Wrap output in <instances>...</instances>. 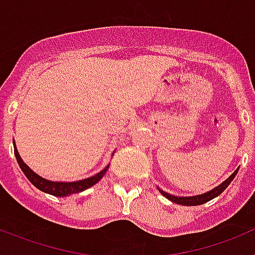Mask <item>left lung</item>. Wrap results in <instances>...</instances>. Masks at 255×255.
<instances>
[{
  "label": "left lung",
  "mask_w": 255,
  "mask_h": 255,
  "mask_svg": "<svg viewBox=\"0 0 255 255\" xmlns=\"http://www.w3.org/2000/svg\"><path fill=\"white\" fill-rule=\"evenodd\" d=\"M239 168H236L235 171H234V173L231 175V176L229 177V179L225 180L222 184H220L218 186H216L215 189H212V190L207 191V193H204V194H200V195H194V197H176V195H171L168 194V193H166V191L161 190V189L158 188V190L161 191V194L163 195V197L167 198L168 200H171V202H173V203L176 204H181V206H200V204H204L207 203V202H209L211 199H213V198L218 197V195L222 193V191L225 190V189L227 188V186L230 185V182L233 181L234 177L236 176V173H238Z\"/></svg>",
  "instance_id": "1"
}]
</instances>
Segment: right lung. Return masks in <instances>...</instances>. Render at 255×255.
<instances>
[{"label":"right lung","mask_w":255,"mask_h":255,"mask_svg":"<svg viewBox=\"0 0 255 255\" xmlns=\"http://www.w3.org/2000/svg\"><path fill=\"white\" fill-rule=\"evenodd\" d=\"M13 153H15V157H16V161L19 163L20 168L24 172L26 177H28L29 181L38 188L39 190L44 191L47 194L55 195V197H67V195L71 194H78L80 191H84L85 189H89L91 186H93L94 184L100 181L101 179L103 177V175L106 173V171L108 170L110 167V164H107L105 168H103L101 172L96 173L94 176L88 177V179L84 180H79V181H73V182H61V181H49V180L43 179V177H40L39 175L34 172V171L31 170L29 166H26L24 163V161L20 157L19 152L16 149V145H15V141H13Z\"/></svg>","instance_id":"obj_1"}]
</instances>
